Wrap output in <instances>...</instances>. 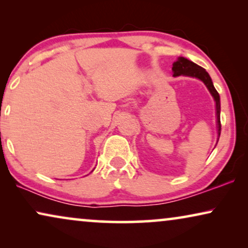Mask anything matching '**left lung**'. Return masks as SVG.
Instances as JSON below:
<instances>
[{
	"label": "left lung",
	"instance_id": "left-lung-1",
	"mask_svg": "<svg viewBox=\"0 0 248 248\" xmlns=\"http://www.w3.org/2000/svg\"><path fill=\"white\" fill-rule=\"evenodd\" d=\"M172 71H174V77L178 76H188L193 78H198L204 82L210 93L216 100V110H217V122H218V134L220 137V132H221V123H220V97L218 91L216 90L213 86L211 78L209 73L203 69L202 66L198 64L193 63L192 61H188L185 57H179L176 62L172 64Z\"/></svg>",
	"mask_w": 248,
	"mask_h": 248
}]
</instances>
